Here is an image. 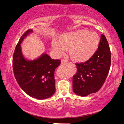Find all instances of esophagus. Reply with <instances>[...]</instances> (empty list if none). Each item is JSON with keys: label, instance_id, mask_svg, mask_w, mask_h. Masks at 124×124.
I'll list each match as a JSON object with an SVG mask.
<instances>
[{"label": "esophagus", "instance_id": "34e87169", "mask_svg": "<svg viewBox=\"0 0 124 124\" xmlns=\"http://www.w3.org/2000/svg\"><path fill=\"white\" fill-rule=\"evenodd\" d=\"M68 62V61L65 60H61V63L62 64H64V63H65Z\"/></svg>", "mask_w": 124, "mask_h": 124}]
</instances>
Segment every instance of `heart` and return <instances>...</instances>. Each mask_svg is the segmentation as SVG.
Returning <instances> with one entry per match:
<instances>
[{
  "label": "heart",
  "instance_id": "1",
  "mask_svg": "<svg viewBox=\"0 0 124 124\" xmlns=\"http://www.w3.org/2000/svg\"><path fill=\"white\" fill-rule=\"evenodd\" d=\"M99 37L95 32L79 30L64 34L60 39H53V49L60 56L70 47L69 53L73 59L78 61L88 60L95 52L99 43Z\"/></svg>",
  "mask_w": 124,
  "mask_h": 124
}]
</instances>
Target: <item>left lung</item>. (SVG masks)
Masks as SVG:
<instances>
[{
    "mask_svg": "<svg viewBox=\"0 0 124 124\" xmlns=\"http://www.w3.org/2000/svg\"><path fill=\"white\" fill-rule=\"evenodd\" d=\"M76 65L77 71L72 78L73 92L85 96L98 91L106 81L111 65V52L104 35H101L98 48L93 56Z\"/></svg>",
    "mask_w": 124,
    "mask_h": 124,
    "instance_id": "8db88e82",
    "label": "left lung"
}]
</instances>
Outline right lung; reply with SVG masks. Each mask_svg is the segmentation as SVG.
I'll return each mask as SVG.
<instances>
[{
	"label": "right lung",
	"mask_w": 124,
	"mask_h": 124,
	"mask_svg": "<svg viewBox=\"0 0 124 124\" xmlns=\"http://www.w3.org/2000/svg\"><path fill=\"white\" fill-rule=\"evenodd\" d=\"M32 32L31 29L25 31L15 47L13 58L14 75L20 87L28 95L39 100L46 99L55 92L54 71L61 61L52 59L46 54L33 61L23 57L21 43Z\"/></svg>",
	"instance_id": "add662e5"
}]
</instances>
